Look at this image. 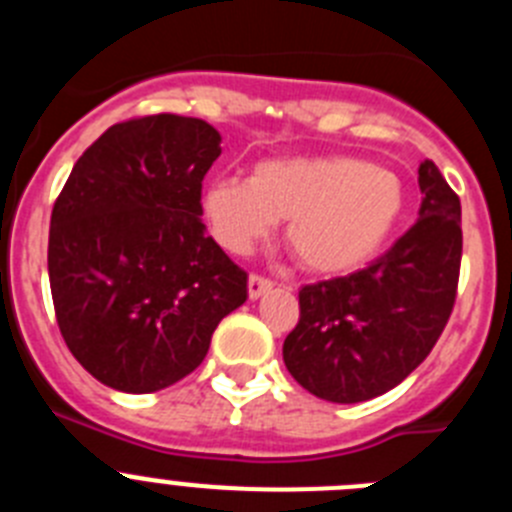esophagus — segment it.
<instances>
[{
  "instance_id": "34e87169",
  "label": "esophagus",
  "mask_w": 512,
  "mask_h": 512,
  "mask_svg": "<svg viewBox=\"0 0 512 512\" xmlns=\"http://www.w3.org/2000/svg\"><path fill=\"white\" fill-rule=\"evenodd\" d=\"M271 287H274V282L266 277H261V274H251V277H248V297H251V300L261 297L266 289H271Z\"/></svg>"
}]
</instances>
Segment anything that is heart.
I'll return each instance as SVG.
<instances>
[{
    "mask_svg": "<svg viewBox=\"0 0 512 512\" xmlns=\"http://www.w3.org/2000/svg\"><path fill=\"white\" fill-rule=\"evenodd\" d=\"M202 210L228 251H251L274 225L287 223L297 264L315 274H348L390 241L405 210V187L395 171L364 158H279L256 166L248 179H212Z\"/></svg>",
    "mask_w": 512,
    "mask_h": 512,
    "instance_id": "obj_1",
    "label": "heart"
}]
</instances>
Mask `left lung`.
<instances>
[{
    "mask_svg": "<svg viewBox=\"0 0 512 512\" xmlns=\"http://www.w3.org/2000/svg\"><path fill=\"white\" fill-rule=\"evenodd\" d=\"M418 223L366 269L305 284L284 338L289 374L330 402H364L397 387L449 323L461 269V202L433 161L418 169Z\"/></svg>",
    "mask_w": 512,
    "mask_h": 512,
    "instance_id": "obj_1",
    "label": "left lung"
}]
</instances>
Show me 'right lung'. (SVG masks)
I'll use <instances>...</instances> for the list:
<instances>
[{
    "mask_svg": "<svg viewBox=\"0 0 512 512\" xmlns=\"http://www.w3.org/2000/svg\"><path fill=\"white\" fill-rule=\"evenodd\" d=\"M220 133L197 117H130L71 169L51 212L61 336L94 379L146 395L192 374L248 274L207 235L202 179Z\"/></svg>",
    "mask_w": 512,
    "mask_h": 512,
    "instance_id": "add662e5",
    "label": "right lung"
}]
</instances>
